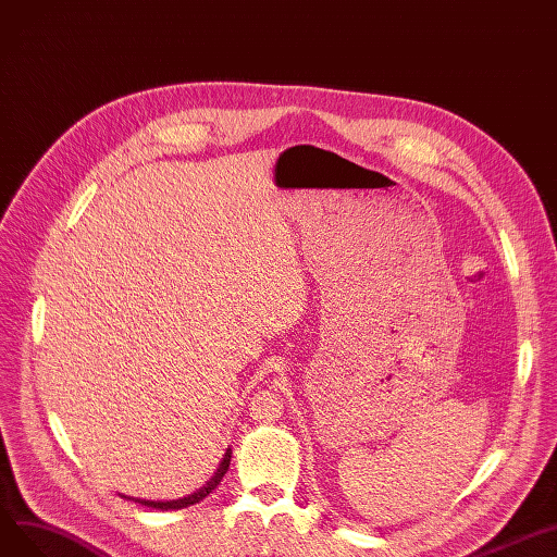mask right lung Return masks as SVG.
I'll use <instances>...</instances> for the list:
<instances>
[{"label":"right lung","instance_id":"obj_1","mask_svg":"<svg viewBox=\"0 0 557 557\" xmlns=\"http://www.w3.org/2000/svg\"><path fill=\"white\" fill-rule=\"evenodd\" d=\"M228 465H231V448H226V454L222 456L218 469L213 471V475H210L206 483H201V487H197L193 494H185V496L174 498V500H149V498H134V496H124V498L143 503V506L156 508V510H183V508H188V506H195V503L203 500L210 492H213L222 483L224 473L228 471Z\"/></svg>","mask_w":557,"mask_h":557}]
</instances>
